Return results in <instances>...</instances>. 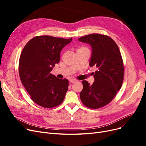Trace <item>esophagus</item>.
<instances>
[{
  "mask_svg": "<svg viewBox=\"0 0 146 146\" xmlns=\"http://www.w3.org/2000/svg\"><path fill=\"white\" fill-rule=\"evenodd\" d=\"M77 80H76V79H74V78H71L70 79V80H69V82H70V83H74V82H76Z\"/></svg>",
  "mask_w": 146,
  "mask_h": 146,
  "instance_id": "34e87169",
  "label": "esophagus"
}]
</instances>
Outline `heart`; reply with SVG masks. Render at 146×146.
Segmentation results:
<instances>
[{"mask_svg": "<svg viewBox=\"0 0 146 146\" xmlns=\"http://www.w3.org/2000/svg\"><path fill=\"white\" fill-rule=\"evenodd\" d=\"M83 48H85V47H81L80 48H79L78 50H80V49H83Z\"/></svg>", "mask_w": 146, "mask_h": 146, "instance_id": "heart-1", "label": "heart"}]
</instances>
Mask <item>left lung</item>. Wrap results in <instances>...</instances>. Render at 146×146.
Returning <instances> with one entry per match:
<instances>
[{"label": "left lung", "mask_w": 146, "mask_h": 146, "mask_svg": "<svg viewBox=\"0 0 146 146\" xmlns=\"http://www.w3.org/2000/svg\"><path fill=\"white\" fill-rule=\"evenodd\" d=\"M78 41L91 45V67L97 68L92 85L83 80L80 97L86 107L97 109L108 104L122 86L124 69L120 50L113 39L107 35L93 33Z\"/></svg>", "instance_id": "obj_1"}]
</instances>
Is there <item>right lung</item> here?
Masks as SVG:
<instances>
[{"label":"right lung","mask_w":146,"mask_h":146,"mask_svg":"<svg viewBox=\"0 0 146 146\" xmlns=\"http://www.w3.org/2000/svg\"><path fill=\"white\" fill-rule=\"evenodd\" d=\"M72 38L64 39L48 35L34 37L24 47L19 58L21 81L35 103L50 108L63 102L69 81L51 74L60 58L63 48Z\"/></svg>","instance_id":"add662e5"}]
</instances>
